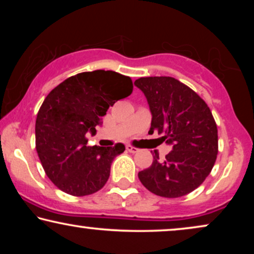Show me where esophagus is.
I'll use <instances>...</instances> for the list:
<instances>
[{"label": "esophagus", "mask_w": 254, "mask_h": 254, "mask_svg": "<svg viewBox=\"0 0 254 254\" xmlns=\"http://www.w3.org/2000/svg\"><path fill=\"white\" fill-rule=\"evenodd\" d=\"M126 149H127V150L129 151V152H131V154H135V152H137V151H138V149H137V148L131 147V145H127Z\"/></svg>", "instance_id": "1"}]
</instances>
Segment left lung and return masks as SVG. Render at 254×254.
<instances>
[{"label": "left lung", "instance_id": "left-lung-1", "mask_svg": "<svg viewBox=\"0 0 254 254\" xmlns=\"http://www.w3.org/2000/svg\"><path fill=\"white\" fill-rule=\"evenodd\" d=\"M134 84L149 104V133L157 131L172 145L164 159L155 150L152 164L138 172V179L156 195H186L203 183L216 161L218 137L213 114L196 92L173 77H141Z\"/></svg>", "mask_w": 254, "mask_h": 254}]
</instances>
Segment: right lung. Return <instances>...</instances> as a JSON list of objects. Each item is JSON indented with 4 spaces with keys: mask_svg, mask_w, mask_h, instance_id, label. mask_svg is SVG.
Instances as JSON below:
<instances>
[{
    "mask_svg": "<svg viewBox=\"0 0 254 254\" xmlns=\"http://www.w3.org/2000/svg\"><path fill=\"white\" fill-rule=\"evenodd\" d=\"M131 91L128 76L95 70L71 76L45 98L36 120V149L47 177L62 192L84 196L105 185L125 145L88 147L85 135L96 133L109 107Z\"/></svg>",
    "mask_w": 254,
    "mask_h": 254,
    "instance_id": "right-lung-1",
    "label": "right lung"
}]
</instances>
